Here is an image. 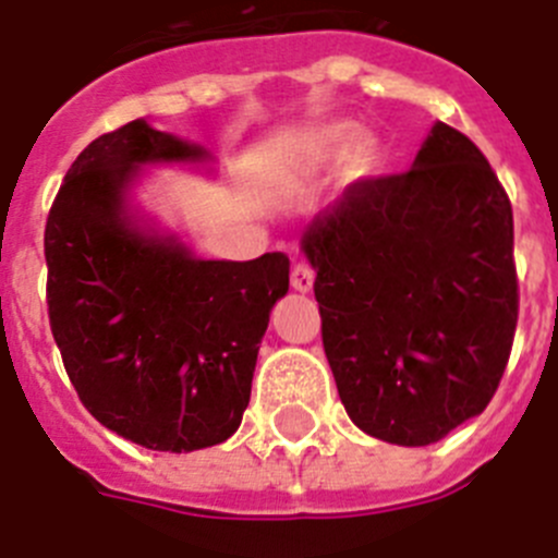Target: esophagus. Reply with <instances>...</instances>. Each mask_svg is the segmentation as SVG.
Masks as SVG:
<instances>
[{
    "label": "esophagus",
    "instance_id": "1",
    "mask_svg": "<svg viewBox=\"0 0 558 558\" xmlns=\"http://www.w3.org/2000/svg\"><path fill=\"white\" fill-rule=\"evenodd\" d=\"M312 287H315V269L306 260H298L292 266V289L294 292H308Z\"/></svg>",
    "mask_w": 558,
    "mask_h": 558
}]
</instances>
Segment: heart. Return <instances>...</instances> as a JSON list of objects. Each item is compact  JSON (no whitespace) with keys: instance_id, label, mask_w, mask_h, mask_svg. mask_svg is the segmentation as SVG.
Returning <instances> with one entry per match:
<instances>
[{"instance_id":"1","label":"heart","mask_w":558,"mask_h":558,"mask_svg":"<svg viewBox=\"0 0 558 558\" xmlns=\"http://www.w3.org/2000/svg\"><path fill=\"white\" fill-rule=\"evenodd\" d=\"M357 138L360 130L351 121H335V124L303 130L294 138H289L287 147H283V170L292 178L317 175V172L335 167L337 161H343L357 146ZM368 158H372V147L360 144L354 150V161L366 163Z\"/></svg>"}]
</instances>
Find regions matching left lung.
<instances>
[{"label":"left lung","mask_w":558,"mask_h":558,"mask_svg":"<svg viewBox=\"0 0 558 558\" xmlns=\"http://www.w3.org/2000/svg\"><path fill=\"white\" fill-rule=\"evenodd\" d=\"M303 252L351 423L430 446L485 411L519 280L508 192L468 135L437 121L411 170L354 181L308 223Z\"/></svg>","instance_id":"1"}]
</instances>
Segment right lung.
Masks as SVG:
<instances>
[{
    "label": "right lung",
    "mask_w": 558,
    "mask_h": 558,
    "mask_svg": "<svg viewBox=\"0 0 558 558\" xmlns=\"http://www.w3.org/2000/svg\"><path fill=\"white\" fill-rule=\"evenodd\" d=\"M201 158L195 144L130 121L78 153L45 227L64 372L98 423L149 451H198L235 434L269 312L289 289L283 252L201 260L130 221L124 192L142 163Z\"/></svg>",
    "instance_id": "right-lung-1"
}]
</instances>
